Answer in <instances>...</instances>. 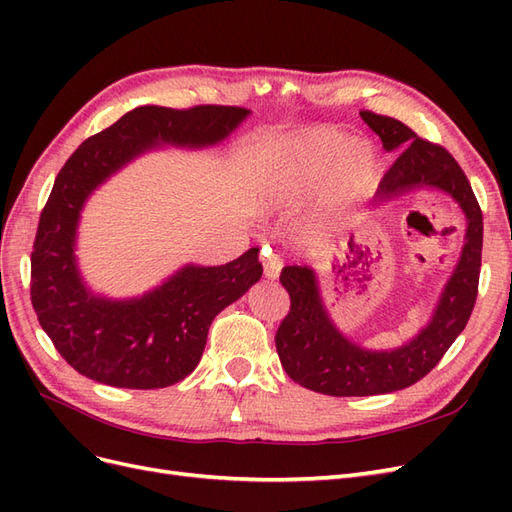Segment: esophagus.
Segmentation results:
<instances>
[{
    "label": "esophagus",
    "instance_id": "esophagus-1",
    "mask_svg": "<svg viewBox=\"0 0 512 512\" xmlns=\"http://www.w3.org/2000/svg\"><path fill=\"white\" fill-rule=\"evenodd\" d=\"M262 265H265V277L267 280H277L280 277V271H282V260L280 256H265V260H262Z\"/></svg>",
    "mask_w": 512,
    "mask_h": 512
}]
</instances>
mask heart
<instances>
[{
	"mask_svg": "<svg viewBox=\"0 0 512 512\" xmlns=\"http://www.w3.org/2000/svg\"><path fill=\"white\" fill-rule=\"evenodd\" d=\"M380 181V158L369 141H350L335 128H318L297 138L275 179V198L290 203L320 188L324 213L365 203Z\"/></svg>",
	"mask_w": 512,
	"mask_h": 512,
	"instance_id": "1",
	"label": "heart"
}]
</instances>
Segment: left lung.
<instances>
[{
	"mask_svg": "<svg viewBox=\"0 0 512 512\" xmlns=\"http://www.w3.org/2000/svg\"><path fill=\"white\" fill-rule=\"evenodd\" d=\"M386 151H401L378 185L374 207L401 196L436 190L451 196L466 220L461 254L438 294L429 320L401 346L374 350L352 342L335 324L314 265L284 267L280 282L290 294V312L275 335L286 374L305 389L331 397H367L401 391L427 376L466 329L476 303L483 213L461 166L444 147L418 138L406 123L363 111Z\"/></svg>",
	"mask_w": 512,
	"mask_h": 512,
	"instance_id": "8db88e82",
	"label": "left lung"
}]
</instances>
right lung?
Here are the masks:
<instances>
[{"mask_svg":"<svg viewBox=\"0 0 512 512\" xmlns=\"http://www.w3.org/2000/svg\"><path fill=\"white\" fill-rule=\"evenodd\" d=\"M250 117L239 106H138L87 138L59 170L32 252V303L40 327L79 374L117 389H164L190 376L213 318L262 275L258 247L218 267H179L138 297L87 286L76 258L89 196L121 168L162 147L207 149Z\"/></svg>","mask_w":512,"mask_h":512,"instance_id":"1","label":"right lung"}]
</instances>
